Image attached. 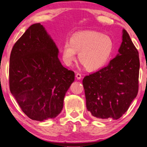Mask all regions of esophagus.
I'll list each match as a JSON object with an SVG mask.
<instances>
[{"label":"esophagus","mask_w":147,"mask_h":147,"mask_svg":"<svg viewBox=\"0 0 147 147\" xmlns=\"http://www.w3.org/2000/svg\"><path fill=\"white\" fill-rule=\"evenodd\" d=\"M76 78H77V79H81V78H82V77H81V75L80 73H77V75H76Z\"/></svg>","instance_id":"34e87169"}]
</instances>
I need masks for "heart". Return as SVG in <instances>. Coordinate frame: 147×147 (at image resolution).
Instances as JSON below:
<instances>
[{"mask_svg": "<svg viewBox=\"0 0 147 147\" xmlns=\"http://www.w3.org/2000/svg\"><path fill=\"white\" fill-rule=\"evenodd\" d=\"M113 42L107 35L95 31H83L73 35L62 47V58L66 64L78 58L88 70H98L105 65L113 50Z\"/></svg>", "mask_w": 147, "mask_h": 147, "instance_id": "b5f03b06", "label": "heart"}]
</instances>
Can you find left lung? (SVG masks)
<instances>
[{
    "mask_svg": "<svg viewBox=\"0 0 147 147\" xmlns=\"http://www.w3.org/2000/svg\"><path fill=\"white\" fill-rule=\"evenodd\" d=\"M118 52L107 66L83 80L87 109L96 118L118 120L138 94L139 55L125 29Z\"/></svg>",
    "mask_w": 147,
    "mask_h": 147,
    "instance_id": "8db88e82",
    "label": "left lung"
}]
</instances>
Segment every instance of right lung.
<instances>
[{
  "mask_svg": "<svg viewBox=\"0 0 147 147\" xmlns=\"http://www.w3.org/2000/svg\"><path fill=\"white\" fill-rule=\"evenodd\" d=\"M54 42L40 23L31 25L11 50L9 87L21 110L33 120L54 118L63 108L75 72L62 65Z\"/></svg>",
  "mask_w": 147,
  "mask_h": 147,
  "instance_id": "add662e5",
  "label": "right lung"
}]
</instances>
